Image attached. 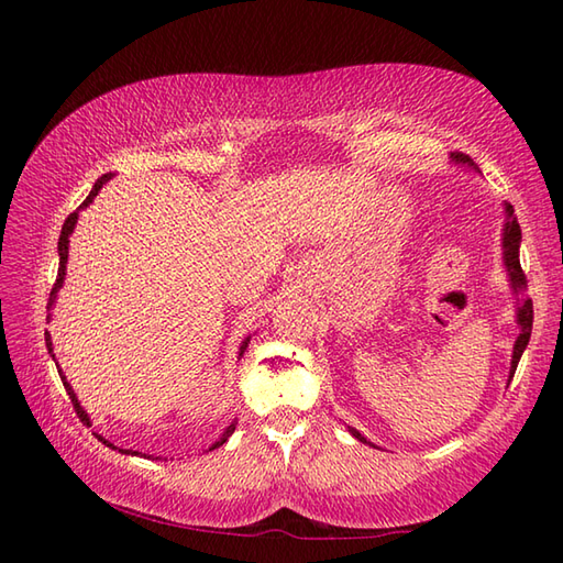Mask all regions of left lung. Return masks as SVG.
I'll return each instance as SVG.
<instances>
[{"label":"left lung","mask_w":563,"mask_h":563,"mask_svg":"<svg viewBox=\"0 0 563 563\" xmlns=\"http://www.w3.org/2000/svg\"><path fill=\"white\" fill-rule=\"evenodd\" d=\"M450 159L454 164L460 166H470V169L479 172L474 166V162L470 157H464V154L454 152L450 154ZM504 210H506V224H504V239H500V244H504V266H506V273H508V283H510V290L516 292V324L520 329L518 339H516V345H512V357H510V373H508V385L512 375H516V367L520 363V357L525 353V349H528L530 343V333H532V300L530 297H525L522 292L528 290V280H525V273L520 268V242H522V232H520V224H518V218L512 212V206L510 202H504ZM351 435L357 438L361 442H369L365 435H361V430L351 428Z\"/></svg>","instance_id":"8db88e82"}]
</instances>
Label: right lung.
Wrapping results in <instances>:
<instances>
[{"mask_svg": "<svg viewBox=\"0 0 563 563\" xmlns=\"http://www.w3.org/2000/svg\"><path fill=\"white\" fill-rule=\"evenodd\" d=\"M111 176L113 174H103L97 184H93V188H91V194L87 196V200L81 202V206L69 214V218L65 220V224H63V232H59V242H57V254H59V268H57V280H55V285H53V290H51V300H47V321H51V309L55 307V297H57V292H59V288H63V283H65V275H67V256H69V236H71V232H75V227H77V220H79V212L84 210V208H89L91 206V200L99 196V190L111 181ZM249 341H251V333L249 336L242 341V345H239V357L244 355V351L249 349ZM45 345H47V353L53 355V361H55V353H53V339H51V331H45ZM57 365V363H55ZM57 373H59V379H63V385H65V389H67V394H69V399H71V404H75V409H77V416H79V421L84 423V426H91V418H89V413L81 409V404H79V399H77V394H75V389H71V385L67 382V377L63 375V369H59V365H57ZM234 426L236 423H232L230 428L224 430L222 433V438L214 442V445L210 448V450H214V448H220V445H224L227 442V438H230L232 433H234ZM99 440H103L101 435H99ZM106 445H111L109 440H103Z\"/></svg>", "mask_w": 563, "mask_h": 563, "instance_id": "1", "label": "right lung"}]
</instances>
